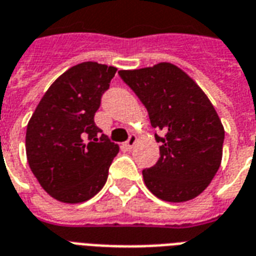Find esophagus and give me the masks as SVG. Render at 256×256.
I'll use <instances>...</instances> for the list:
<instances>
[{
    "label": "esophagus",
    "instance_id": "1",
    "mask_svg": "<svg viewBox=\"0 0 256 256\" xmlns=\"http://www.w3.org/2000/svg\"><path fill=\"white\" fill-rule=\"evenodd\" d=\"M136 142H137V137H136V136H130L128 141H126V146H128V149H132V148L136 145Z\"/></svg>",
    "mask_w": 256,
    "mask_h": 256
}]
</instances>
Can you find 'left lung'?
I'll use <instances>...</instances> for the list:
<instances>
[{"label": "left lung", "mask_w": 256, "mask_h": 256, "mask_svg": "<svg viewBox=\"0 0 256 256\" xmlns=\"http://www.w3.org/2000/svg\"><path fill=\"white\" fill-rule=\"evenodd\" d=\"M120 78L148 110L152 128L162 130L160 157L142 171L153 196L166 202L194 200L209 186L222 158L224 126L205 92L180 68L119 70Z\"/></svg>", "instance_id": "obj_1"}]
</instances>
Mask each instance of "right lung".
<instances>
[{"instance_id": "1", "label": "right lung", "mask_w": 256, "mask_h": 256, "mask_svg": "<svg viewBox=\"0 0 256 256\" xmlns=\"http://www.w3.org/2000/svg\"><path fill=\"white\" fill-rule=\"evenodd\" d=\"M116 68L82 62L60 74L38 104L26 134L27 160L43 190L54 200L80 204L107 182L119 152L94 124L102 94Z\"/></svg>"}]
</instances>
